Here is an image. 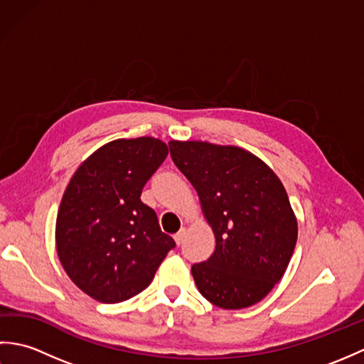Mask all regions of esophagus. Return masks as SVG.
<instances>
[{
    "instance_id": "obj_1",
    "label": "esophagus",
    "mask_w": 364,
    "mask_h": 364,
    "mask_svg": "<svg viewBox=\"0 0 364 364\" xmlns=\"http://www.w3.org/2000/svg\"><path fill=\"white\" fill-rule=\"evenodd\" d=\"M184 237H186V230H180L178 231V233L173 236V239H175V242L178 244V245H181L183 244V241H184Z\"/></svg>"
}]
</instances>
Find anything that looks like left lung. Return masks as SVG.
<instances>
[{
    "instance_id": "obj_1",
    "label": "left lung",
    "mask_w": 364,
    "mask_h": 364,
    "mask_svg": "<svg viewBox=\"0 0 364 364\" xmlns=\"http://www.w3.org/2000/svg\"><path fill=\"white\" fill-rule=\"evenodd\" d=\"M168 146L215 236L211 258L191 270L200 294L223 310L258 304L282 280L297 242V219L283 183L239 146L202 141Z\"/></svg>"
}]
</instances>
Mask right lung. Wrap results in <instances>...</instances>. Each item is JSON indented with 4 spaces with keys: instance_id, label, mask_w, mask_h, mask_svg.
Segmentation results:
<instances>
[{
    "instance_id": "obj_1",
    "label": "right lung",
    "mask_w": 364,
    "mask_h": 364,
    "mask_svg": "<svg viewBox=\"0 0 364 364\" xmlns=\"http://www.w3.org/2000/svg\"><path fill=\"white\" fill-rule=\"evenodd\" d=\"M167 153L164 142L146 136L107 142L82 162L64 192L56 219L59 261L102 304L144 291L175 247L141 200Z\"/></svg>"
}]
</instances>
